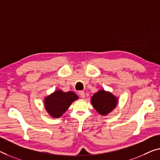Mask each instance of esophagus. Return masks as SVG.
<instances>
[{
  "instance_id": "esophagus-1",
  "label": "esophagus",
  "mask_w": 160,
  "mask_h": 160,
  "mask_svg": "<svg viewBox=\"0 0 160 160\" xmlns=\"http://www.w3.org/2000/svg\"><path fill=\"white\" fill-rule=\"evenodd\" d=\"M78 96L82 98H84V97H85L84 92H83V91H80V92H78Z\"/></svg>"
}]
</instances>
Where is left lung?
Returning a JSON list of instances; mask_svg holds the SVG:
<instances>
[{"instance_id": "left-lung-1", "label": "left lung", "mask_w": 160, "mask_h": 160, "mask_svg": "<svg viewBox=\"0 0 160 160\" xmlns=\"http://www.w3.org/2000/svg\"><path fill=\"white\" fill-rule=\"evenodd\" d=\"M117 98L109 92L102 90L92 97V104L94 109L102 115H107L114 109L117 105Z\"/></svg>"}]
</instances>
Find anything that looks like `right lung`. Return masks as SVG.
Listing matches in <instances>:
<instances>
[{"mask_svg": "<svg viewBox=\"0 0 160 160\" xmlns=\"http://www.w3.org/2000/svg\"><path fill=\"white\" fill-rule=\"evenodd\" d=\"M77 99L78 96L74 92L56 91L45 99L46 109L53 117H60L73 101Z\"/></svg>", "mask_w": 160, "mask_h": 160, "instance_id": "right-lung-1", "label": "right lung"}]
</instances>
